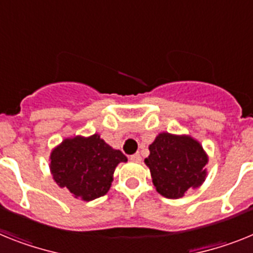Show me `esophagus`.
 <instances>
[{
	"label": "esophagus",
	"mask_w": 253,
	"mask_h": 253,
	"mask_svg": "<svg viewBox=\"0 0 253 253\" xmlns=\"http://www.w3.org/2000/svg\"><path fill=\"white\" fill-rule=\"evenodd\" d=\"M130 159L131 161H132V162H140V161H141V157H140V154L139 153H135V154H132V156L130 157Z\"/></svg>",
	"instance_id": "1"
}]
</instances>
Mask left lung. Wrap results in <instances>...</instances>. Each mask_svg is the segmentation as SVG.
I'll return each instance as SVG.
<instances>
[{"label":"left lung","mask_w":253,"mask_h":253,"mask_svg":"<svg viewBox=\"0 0 253 253\" xmlns=\"http://www.w3.org/2000/svg\"><path fill=\"white\" fill-rule=\"evenodd\" d=\"M149 152L144 162L150 169L153 185L163 197L179 199L205 182L209 156L190 135L158 133Z\"/></svg>","instance_id":"obj_1"}]
</instances>
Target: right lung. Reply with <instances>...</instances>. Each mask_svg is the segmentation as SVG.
<instances>
[{
	"label": "right lung",
	"instance_id": "add662e5",
	"mask_svg": "<svg viewBox=\"0 0 253 253\" xmlns=\"http://www.w3.org/2000/svg\"><path fill=\"white\" fill-rule=\"evenodd\" d=\"M121 162H127V157L108 145L99 133L77 135L51 150L50 171L60 188L68 189L74 198L90 202L107 194Z\"/></svg>",
	"mask_w": 253,
	"mask_h": 253
}]
</instances>
